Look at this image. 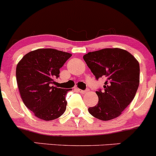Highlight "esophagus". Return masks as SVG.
Listing matches in <instances>:
<instances>
[{"mask_svg":"<svg viewBox=\"0 0 156 156\" xmlns=\"http://www.w3.org/2000/svg\"><path fill=\"white\" fill-rule=\"evenodd\" d=\"M79 92L80 93V94H85V93H87L88 91H89V90H81V89H78Z\"/></svg>","mask_w":156,"mask_h":156,"instance_id":"34e87169","label":"esophagus"}]
</instances>
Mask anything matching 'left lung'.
<instances>
[{
	"instance_id": "obj_1",
	"label": "left lung",
	"mask_w": 156,
	"mask_h": 156,
	"mask_svg": "<svg viewBox=\"0 0 156 156\" xmlns=\"http://www.w3.org/2000/svg\"><path fill=\"white\" fill-rule=\"evenodd\" d=\"M98 80L107 79L104 90L96 91L98 103L89 108L91 115L103 121L119 116L135 96L140 83V65L130 52L119 48L90 52L83 56Z\"/></svg>"
}]
</instances>
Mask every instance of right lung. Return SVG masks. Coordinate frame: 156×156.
Returning <instances> with one entry per match:
<instances>
[{
    "label": "right lung",
    "instance_id": "right-lung-1",
    "mask_svg": "<svg viewBox=\"0 0 156 156\" xmlns=\"http://www.w3.org/2000/svg\"><path fill=\"white\" fill-rule=\"evenodd\" d=\"M72 55L54 49H38L27 53L16 66V81L23 103L44 121L58 118L66 110L65 89L52 86L59 69Z\"/></svg>",
    "mask_w": 156,
    "mask_h": 156
}]
</instances>
